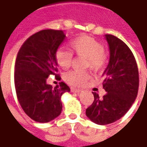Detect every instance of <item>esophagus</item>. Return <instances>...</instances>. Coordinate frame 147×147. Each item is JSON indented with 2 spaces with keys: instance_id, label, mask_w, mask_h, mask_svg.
Listing matches in <instances>:
<instances>
[{
  "instance_id": "1",
  "label": "esophagus",
  "mask_w": 147,
  "mask_h": 147,
  "mask_svg": "<svg viewBox=\"0 0 147 147\" xmlns=\"http://www.w3.org/2000/svg\"><path fill=\"white\" fill-rule=\"evenodd\" d=\"M71 92H76V93H78V92H82V90H81V89H78V88H71Z\"/></svg>"
}]
</instances>
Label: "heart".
<instances>
[{
    "label": "heart",
    "mask_w": 147,
    "mask_h": 147,
    "mask_svg": "<svg viewBox=\"0 0 147 147\" xmlns=\"http://www.w3.org/2000/svg\"><path fill=\"white\" fill-rule=\"evenodd\" d=\"M69 48L72 53L78 57L86 58L85 68L97 72L105 68L107 64L108 56L104 51L102 44L95 38L88 36L76 37L69 42ZM70 51L59 49L55 52V60L59 67L63 69L69 68L73 59V55ZM90 74L87 71L71 70L64 75L66 82L73 87H82L89 81Z\"/></svg>",
    "instance_id": "b5f03b06"
}]
</instances>
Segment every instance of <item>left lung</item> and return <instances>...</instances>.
<instances>
[{
	"instance_id": "obj_1",
	"label": "left lung",
	"mask_w": 147,
	"mask_h": 147,
	"mask_svg": "<svg viewBox=\"0 0 147 147\" xmlns=\"http://www.w3.org/2000/svg\"><path fill=\"white\" fill-rule=\"evenodd\" d=\"M110 47V61L103 76V88L107 93L102 98L92 92L93 103L86 115L96 124L105 125L119 120L130 109L138 96V68L132 51L119 38L106 34Z\"/></svg>"
}]
</instances>
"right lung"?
<instances>
[{
    "instance_id": "add662e5",
    "label": "right lung",
    "mask_w": 147,
    "mask_h": 147,
    "mask_svg": "<svg viewBox=\"0 0 147 147\" xmlns=\"http://www.w3.org/2000/svg\"><path fill=\"white\" fill-rule=\"evenodd\" d=\"M62 30L45 29L29 37L18 52L14 66V87L22 109L34 121L47 123L60 115L61 96L70 88L64 82L52 88L47 83L56 74L55 52L64 42Z\"/></svg>"
}]
</instances>
